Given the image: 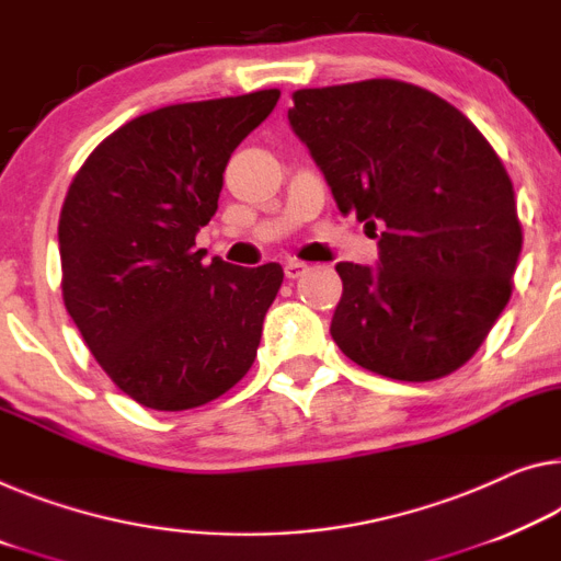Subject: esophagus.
<instances>
[{
    "label": "esophagus",
    "mask_w": 561,
    "mask_h": 561,
    "mask_svg": "<svg viewBox=\"0 0 561 561\" xmlns=\"http://www.w3.org/2000/svg\"><path fill=\"white\" fill-rule=\"evenodd\" d=\"M306 271H308V265L300 263V261H288V263H286V278H288V280L300 278V275H304Z\"/></svg>",
    "instance_id": "1"
}]
</instances>
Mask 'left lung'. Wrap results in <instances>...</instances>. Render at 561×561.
Returning a JSON list of instances; mask_svg holds the SVG:
<instances>
[{
	"label": "left lung",
	"mask_w": 561,
	"mask_h": 561,
	"mask_svg": "<svg viewBox=\"0 0 561 561\" xmlns=\"http://www.w3.org/2000/svg\"><path fill=\"white\" fill-rule=\"evenodd\" d=\"M293 130L378 268L339 263L331 335L360 368L424 383L479 351L510 304L522 222L504 162L451 102L401 80L293 92Z\"/></svg>",
	"instance_id": "8db88e82"
}]
</instances>
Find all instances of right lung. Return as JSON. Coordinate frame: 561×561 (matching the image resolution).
Segmentation results:
<instances>
[{
    "mask_svg": "<svg viewBox=\"0 0 561 561\" xmlns=\"http://www.w3.org/2000/svg\"><path fill=\"white\" fill-rule=\"evenodd\" d=\"M280 90L160 107L107 135L59 213L62 300L119 391L154 411L203 407L251 370L283 268L203 265L232 150Z\"/></svg>",
    "mask_w": 561,
    "mask_h": 561,
    "instance_id": "add662e5",
    "label": "right lung"
}]
</instances>
